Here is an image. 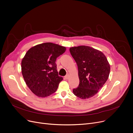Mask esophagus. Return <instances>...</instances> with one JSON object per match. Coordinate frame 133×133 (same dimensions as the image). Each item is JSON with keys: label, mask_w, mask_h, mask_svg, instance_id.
I'll use <instances>...</instances> for the list:
<instances>
[{"label": "esophagus", "mask_w": 133, "mask_h": 133, "mask_svg": "<svg viewBox=\"0 0 133 133\" xmlns=\"http://www.w3.org/2000/svg\"><path fill=\"white\" fill-rule=\"evenodd\" d=\"M69 74H67L65 76V79H68L69 78Z\"/></svg>", "instance_id": "34e87169"}]
</instances>
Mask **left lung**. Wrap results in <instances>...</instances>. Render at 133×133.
Listing matches in <instances>:
<instances>
[{
  "instance_id": "8db88e82",
  "label": "left lung",
  "mask_w": 133,
  "mask_h": 133,
  "mask_svg": "<svg viewBox=\"0 0 133 133\" xmlns=\"http://www.w3.org/2000/svg\"><path fill=\"white\" fill-rule=\"evenodd\" d=\"M69 51L78 67L79 85L74 94L81 99L94 96L107 81L110 65L101 51L87 46L72 47Z\"/></svg>"
}]
</instances>
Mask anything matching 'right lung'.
<instances>
[{
	"label": "right lung",
	"instance_id": "right-lung-1",
	"mask_svg": "<svg viewBox=\"0 0 133 133\" xmlns=\"http://www.w3.org/2000/svg\"><path fill=\"white\" fill-rule=\"evenodd\" d=\"M66 48L52 43L34 46L22 61V72L26 84L35 95L50 96L58 88L62 77L58 75L55 61Z\"/></svg>",
	"mask_w": 133,
	"mask_h": 133
}]
</instances>
